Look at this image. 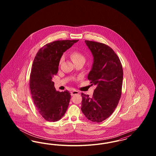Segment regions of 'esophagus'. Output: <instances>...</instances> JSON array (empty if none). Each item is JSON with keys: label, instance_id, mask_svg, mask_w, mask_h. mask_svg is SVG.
<instances>
[{"label": "esophagus", "instance_id": "obj_1", "mask_svg": "<svg viewBox=\"0 0 156 156\" xmlns=\"http://www.w3.org/2000/svg\"><path fill=\"white\" fill-rule=\"evenodd\" d=\"M78 94H79V92L77 91V90H73V91L71 92V96H74V95Z\"/></svg>", "mask_w": 156, "mask_h": 156}]
</instances>
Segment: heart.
I'll return each mask as SVG.
<instances>
[{"label": "heart", "instance_id": "b5f03b06", "mask_svg": "<svg viewBox=\"0 0 156 156\" xmlns=\"http://www.w3.org/2000/svg\"><path fill=\"white\" fill-rule=\"evenodd\" d=\"M71 58L73 60V61L74 62V64H76L79 62H85L86 58L85 55L82 53L81 52L79 51H74L71 53L70 55ZM63 59V57H62L60 61H59V64L61 63Z\"/></svg>", "mask_w": 156, "mask_h": 156}]
</instances>
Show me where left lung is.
I'll return each mask as SVG.
<instances>
[{
    "label": "left lung",
    "instance_id": "1",
    "mask_svg": "<svg viewBox=\"0 0 156 156\" xmlns=\"http://www.w3.org/2000/svg\"><path fill=\"white\" fill-rule=\"evenodd\" d=\"M94 57L88 79L97 85L92 97L82 93L81 111L89 120L102 122L113 113L122 95L123 68L118 56L109 45L85 40Z\"/></svg>",
    "mask_w": 156,
    "mask_h": 156
}]
</instances>
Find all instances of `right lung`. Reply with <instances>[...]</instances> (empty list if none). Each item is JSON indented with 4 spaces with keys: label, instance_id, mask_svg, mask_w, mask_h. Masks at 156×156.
<instances>
[{
    "label": "right lung",
    "instance_id": "obj_1",
    "mask_svg": "<svg viewBox=\"0 0 156 156\" xmlns=\"http://www.w3.org/2000/svg\"><path fill=\"white\" fill-rule=\"evenodd\" d=\"M79 40H57L41 48L34 59L30 75V92L37 110L48 122L61 119L66 112L71 99L70 93L56 91L52 77L58 71L63 52Z\"/></svg>",
    "mask_w": 156,
    "mask_h": 156
}]
</instances>
